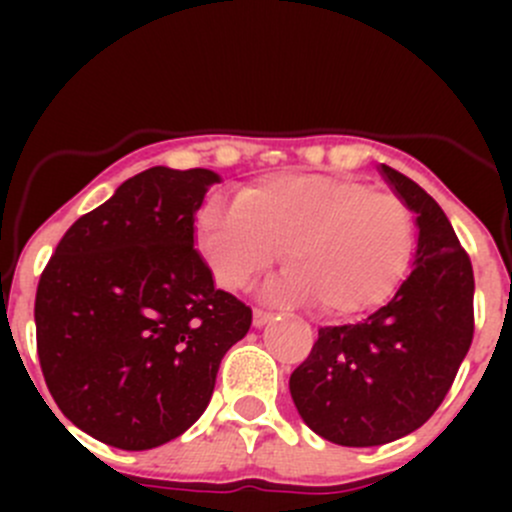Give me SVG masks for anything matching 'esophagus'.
<instances>
[{"label":"esophagus","mask_w":512,"mask_h":512,"mask_svg":"<svg viewBox=\"0 0 512 512\" xmlns=\"http://www.w3.org/2000/svg\"><path fill=\"white\" fill-rule=\"evenodd\" d=\"M270 319H275V312H270V309L255 307V312H252V324H255V327H265Z\"/></svg>","instance_id":"34e87169"}]
</instances>
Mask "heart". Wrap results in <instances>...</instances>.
I'll return each mask as SVG.
<instances>
[{
  "mask_svg": "<svg viewBox=\"0 0 512 512\" xmlns=\"http://www.w3.org/2000/svg\"><path fill=\"white\" fill-rule=\"evenodd\" d=\"M198 247L225 289L250 285L282 252L287 275L275 292L344 319L399 287L414 260L416 223L399 195L361 180L280 173L242 190L237 205H205Z\"/></svg>",
  "mask_w": 512,
  "mask_h": 512,
  "instance_id": "heart-1",
  "label": "heart"
}]
</instances>
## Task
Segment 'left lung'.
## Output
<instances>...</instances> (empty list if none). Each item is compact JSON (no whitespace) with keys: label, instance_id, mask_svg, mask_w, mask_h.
Here are the masks:
<instances>
[{"label":"left lung","instance_id":"8db88e82","mask_svg":"<svg viewBox=\"0 0 512 512\" xmlns=\"http://www.w3.org/2000/svg\"><path fill=\"white\" fill-rule=\"evenodd\" d=\"M386 183L416 213L414 270L356 324L322 327L289 376L299 416L339 446L391 443L441 406L473 342V265L441 205L399 170Z\"/></svg>","mask_w":512,"mask_h":512}]
</instances>
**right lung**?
Masks as SVG:
<instances>
[{"instance_id": "add662e5", "label": "right lung", "mask_w": 512, "mask_h": 512, "mask_svg": "<svg viewBox=\"0 0 512 512\" xmlns=\"http://www.w3.org/2000/svg\"><path fill=\"white\" fill-rule=\"evenodd\" d=\"M220 175L156 165L66 230L36 287V352L61 414L123 451H148L208 409L252 309L215 289L195 213Z\"/></svg>"}]
</instances>
